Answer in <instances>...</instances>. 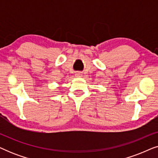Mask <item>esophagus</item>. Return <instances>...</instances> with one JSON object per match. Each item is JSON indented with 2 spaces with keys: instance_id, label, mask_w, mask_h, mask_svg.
Returning <instances> with one entry per match:
<instances>
[{
  "instance_id": "34e87169",
  "label": "esophagus",
  "mask_w": 158,
  "mask_h": 158,
  "mask_svg": "<svg viewBox=\"0 0 158 158\" xmlns=\"http://www.w3.org/2000/svg\"><path fill=\"white\" fill-rule=\"evenodd\" d=\"M81 75H82V74H81V72H77V73H75V76H76V77H81Z\"/></svg>"
}]
</instances>
